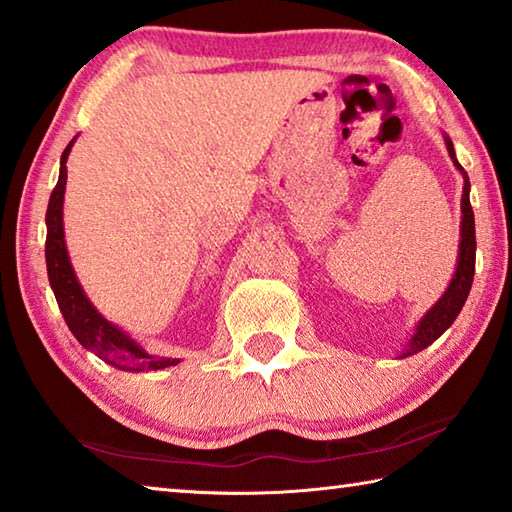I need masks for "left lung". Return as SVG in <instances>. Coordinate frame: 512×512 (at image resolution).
Here are the masks:
<instances>
[{
    "label": "left lung",
    "mask_w": 512,
    "mask_h": 512,
    "mask_svg": "<svg viewBox=\"0 0 512 512\" xmlns=\"http://www.w3.org/2000/svg\"><path fill=\"white\" fill-rule=\"evenodd\" d=\"M445 145H448V154L452 163L457 165V170L463 174V197H461L463 217H461V244H459L457 271H454L452 282L448 288H445V293L439 297V302H436L432 309L423 315V320L416 324L414 336L410 338V342H407V347L398 358L414 356V353L430 347L432 342L439 338L454 320H457L463 304L468 300L472 280H475L477 239H475V212H472V206H470V181H468V174L463 172V167L459 165L457 156H454V145L448 136H445Z\"/></svg>",
    "instance_id": "1"
}]
</instances>
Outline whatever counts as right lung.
<instances>
[{"label": "right lung", "instance_id": "right-lung-1", "mask_svg": "<svg viewBox=\"0 0 512 512\" xmlns=\"http://www.w3.org/2000/svg\"><path fill=\"white\" fill-rule=\"evenodd\" d=\"M76 141V138H73ZM73 141L67 145L60 159V179L55 185L46 208V271L49 282L58 300L64 322L82 347L94 351L109 365L125 371H150L179 365V358H159L150 356L125 331L114 327L109 320L102 318L96 306L87 300L85 291L78 282L73 266L69 262L67 244H64V226H62V203H64V185H67V159Z\"/></svg>", "mask_w": 512, "mask_h": 512}]
</instances>
